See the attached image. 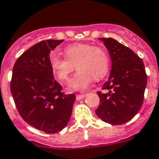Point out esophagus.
<instances>
[{
  "mask_svg": "<svg viewBox=\"0 0 159 159\" xmlns=\"http://www.w3.org/2000/svg\"><path fill=\"white\" fill-rule=\"evenodd\" d=\"M85 95H76V100H77V101L82 100V99H84V98L85 97Z\"/></svg>",
  "mask_w": 159,
  "mask_h": 159,
  "instance_id": "obj_1",
  "label": "esophagus"
}]
</instances>
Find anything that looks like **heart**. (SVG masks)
<instances>
[{
  "mask_svg": "<svg viewBox=\"0 0 159 159\" xmlns=\"http://www.w3.org/2000/svg\"><path fill=\"white\" fill-rule=\"evenodd\" d=\"M66 58L55 54L49 57V64L53 75L61 82L69 80L75 68L79 70L70 82V89H86L93 79L101 80L109 69V58L107 52L100 47L89 43H75L64 49Z\"/></svg>",
  "mask_w": 159,
  "mask_h": 159,
  "instance_id": "1",
  "label": "heart"
}]
</instances>
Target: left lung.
I'll use <instances>...</instances> for the list:
<instances>
[{
    "label": "left lung",
    "mask_w": 159,
    "mask_h": 159,
    "mask_svg": "<svg viewBox=\"0 0 159 159\" xmlns=\"http://www.w3.org/2000/svg\"><path fill=\"white\" fill-rule=\"evenodd\" d=\"M109 51L111 70L109 80L98 91L100 105L95 113L111 125H120L134 117L143 106L147 85L142 58L129 48L111 38L99 39Z\"/></svg>",
    "instance_id": "1"
}]
</instances>
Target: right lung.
I'll return each mask as SVG.
<instances>
[{
  "instance_id": "obj_1",
  "label": "right lung",
  "mask_w": 159,
  "mask_h": 159,
  "mask_svg": "<svg viewBox=\"0 0 159 159\" xmlns=\"http://www.w3.org/2000/svg\"><path fill=\"white\" fill-rule=\"evenodd\" d=\"M64 40H43L24 52L16 61L11 80V93L22 119L45 133H56L69 122L75 101L64 95L53 78L50 52Z\"/></svg>"
}]
</instances>
